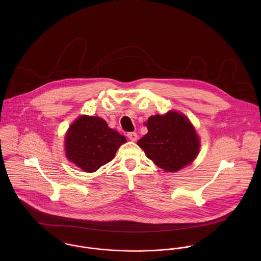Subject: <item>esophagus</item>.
<instances>
[{
  "instance_id": "34e87169",
  "label": "esophagus",
  "mask_w": 261,
  "mask_h": 261,
  "mask_svg": "<svg viewBox=\"0 0 261 261\" xmlns=\"http://www.w3.org/2000/svg\"><path fill=\"white\" fill-rule=\"evenodd\" d=\"M127 138L130 140V141H133V142H135V141H137V139H138V135H137V133H135V132H130V133H127Z\"/></svg>"
}]
</instances>
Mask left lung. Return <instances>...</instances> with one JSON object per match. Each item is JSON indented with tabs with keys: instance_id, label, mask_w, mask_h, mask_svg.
Masks as SVG:
<instances>
[{
	"instance_id": "left-lung-1",
	"label": "left lung",
	"mask_w": 261,
	"mask_h": 261,
	"mask_svg": "<svg viewBox=\"0 0 261 261\" xmlns=\"http://www.w3.org/2000/svg\"><path fill=\"white\" fill-rule=\"evenodd\" d=\"M147 127L148 134L138 141V145L161 169L177 172L197 156L199 138L183 114L170 112L150 116Z\"/></svg>"
}]
</instances>
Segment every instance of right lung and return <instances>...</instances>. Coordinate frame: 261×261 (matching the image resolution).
I'll list each match as a JSON object with an SVG mask.
<instances>
[{
	"label": "right lung",
	"instance_id": "add662e5",
	"mask_svg": "<svg viewBox=\"0 0 261 261\" xmlns=\"http://www.w3.org/2000/svg\"><path fill=\"white\" fill-rule=\"evenodd\" d=\"M125 137L97 116L82 115L69 127L65 149L69 161L84 172H94L111 162Z\"/></svg>",
	"mask_w": 261,
	"mask_h": 261
}]
</instances>
